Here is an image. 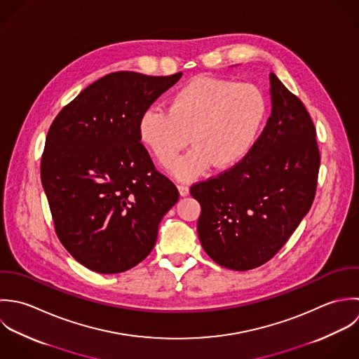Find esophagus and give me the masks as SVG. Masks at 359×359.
<instances>
[{
    "label": "esophagus",
    "mask_w": 359,
    "mask_h": 359,
    "mask_svg": "<svg viewBox=\"0 0 359 359\" xmlns=\"http://www.w3.org/2000/svg\"><path fill=\"white\" fill-rule=\"evenodd\" d=\"M177 189H179V193H180L182 197L189 196V186L187 184H177Z\"/></svg>",
    "instance_id": "obj_1"
}]
</instances>
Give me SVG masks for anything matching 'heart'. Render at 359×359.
Listing matches in <instances>:
<instances>
[{
    "label": "heart",
    "instance_id": "b5f03b06",
    "mask_svg": "<svg viewBox=\"0 0 359 359\" xmlns=\"http://www.w3.org/2000/svg\"><path fill=\"white\" fill-rule=\"evenodd\" d=\"M266 116L261 90L250 83L197 77L179 88L168 109L148 108L139 119V137L163 166L189 144L194 148L172 166L183 180L204 175L214 163L227 169L252 149Z\"/></svg>",
    "mask_w": 359,
    "mask_h": 359
}]
</instances>
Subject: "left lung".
<instances>
[{
  "label": "left lung",
  "mask_w": 359,
  "mask_h": 359,
  "mask_svg": "<svg viewBox=\"0 0 359 359\" xmlns=\"http://www.w3.org/2000/svg\"><path fill=\"white\" fill-rule=\"evenodd\" d=\"M269 80L271 116L250 154L190 189L201 205L203 248L233 271L268 262L308 214L316 191L320 156L312 119L275 73Z\"/></svg>",
  "instance_id": "1"
}]
</instances>
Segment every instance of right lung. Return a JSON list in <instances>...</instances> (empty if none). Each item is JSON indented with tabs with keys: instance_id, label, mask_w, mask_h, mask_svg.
<instances>
[{
	"instance_id": "add662e5",
	"label": "right lung",
	"mask_w": 359,
	"mask_h": 359,
	"mask_svg": "<svg viewBox=\"0 0 359 359\" xmlns=\"http://www.w3.org/2000/svg\"><path fill=\"white\" fill-rule=\"evenodd\" d=\"M182 73H109L86 87L54 119L41 183L55 231L93 272H125L151 252L176 186L140 143L139 119Z\"/></svg>"
}]
</instances>
